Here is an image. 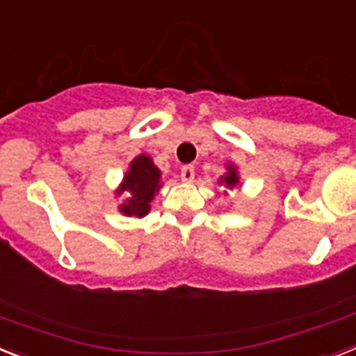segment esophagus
Returning <instances> with one entry per match:
<instances>
[{"mask_svg":"<svg viewBox=\"0 0 356 356\" xmlns=\"http://www.w3.org/2000/svg\"><path fill=\"white\" fill-rule=\"evenodd\" d=\"M181 179L184 182H191L193 179H195V168L191 165H184L181 168Z\"/></svg>","mask_w":356,"mask_h":356,"instance_id":"obj_1","label":"esophagus"}]
</instances>
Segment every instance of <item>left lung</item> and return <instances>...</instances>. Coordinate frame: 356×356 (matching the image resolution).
I'll list each match as a JSON object with an SVG mask.
<instances>
[{
    "instance_id": "8db88e82",
    "label": "left lung",
    "mask_w": 356,
    "mask_h": 356,
    "mask_svg": "<svg viewBox=\"0 0 356 356\" xmlns=\"http://www.w3.org/2000/svg\"><path fill=\"white\" fill-rule=\"evenodd\" d=\"M222 182H225V186H229V188H233L234 184H236L238 175H236V172L233 170V166H229V174L225 175V177H222Z\"/></svg>"
}]
</instances>
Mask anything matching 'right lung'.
Here are the masks:
<instances>
[{
	"label": "right lung",
	"instance_id": "add662e5",
	"mask_svg": "<svg viewBox=\"0 0 356 356\" xmlns=\"http://www.w3.org/2000/svg\"><path fill=\"white\" fill-rule=\"evenodd\" d=\"M161 172L154 166L152 159L148 156H138L131 163V170L123 179V186L118 190V195L127 191L129 199L123 204L122 213L129 216H145L150 211V200L154 193L159 190Z\"/></svg>",
	"mask_w": 356,
	"mask_h": 356
}]
</instances>
